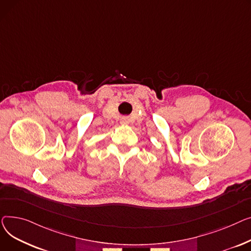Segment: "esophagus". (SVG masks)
Listing matches in <instances>:
<instances>
[{
    "label": "esophagus",
    "mask_w": 251,
    "mask_h": 251,
    "mask_svg": "<svg viewBox=\"0 0 251 251\" xmlns=\"http://www.w3.org/2000/svg\"><path fill=\"white\" fill-rule=\"evenodd\" d=\"M121 123H122L123 125H127V124H128V119H126V117H124V119H122Z\"/></svg>",
    "instance_id": "1"
}]
</instances>
